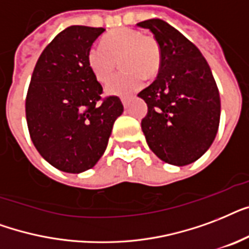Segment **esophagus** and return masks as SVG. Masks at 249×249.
Returning a JSON list of instances; mask_svg holds the SVG:
<instances>
[{"mask_svg": "<svg viewBox=\"0 0 249 249\" xmlns=\"http://www.w3.org/2000/svg\"><path fill=\"white\" fill-rule=\"evenodd\" d=\"M122 104H123V107H128V104H130V100L127 97H122Z\"/></svg>", "mask_w": 249, "mask_h": 249, "instance_id": "34e87169", "label": "esophagus"}]
</instances>
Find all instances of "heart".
<instances>
[{
  "label": "heart",
  "instance_id": "b5f03b06",
  "mask_svg": "<svg viewBox=\"0 0 249 249\" xmlns=\"http://www.w3.org/2000/svg\"><path fill=\"white\" fill-rule=\"evenodd\" d=\"M101 45L90 46L87 63L94 79L101 84L114 74L118 61L123 71L107 87L110 94H130L138 90L144 78L153 79L161 67V48L151 35L132 28H117L103 37Z\"/></svg>",
  "mask_w": 249,
  "mask_h": 249
}]
</instances>
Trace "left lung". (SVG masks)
<instances>
[{
	"label": "left lung",
	"instance_id": "8db88e82",
	"mask_svg": "<svg viewBox=\"0 0 249 249\" xmlns=\"http://www.w3.org/2000/svg\"><path fill=\"white\" fill-rule=\"evenodd\" d=\"M161 48V67L138 96L148 113L142 119L146 142L159 159L184 166L209 149L219 126L221 100L207 59L178 30L161 19L138 23Z\"/></svg>",
	"mask_w": 249,
	"mask_h": 249
}]
</instances>
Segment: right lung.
I'll list each match as a JSON object with an SVG mask.
<instances>
[{
	"instance_id": "1",
	"label": "right lung",
	"mask_w": 249,
	"mask_h": 249,
	"mask_svg": "<svg viewBox=\"0 0 249 249\" xmlns=\"http://www.w3.org/2000/svg\"><path fill=\"white\" fill-rule=\"evenodd\" d=\"M103 27L71 26L38 57L26 97V118L35 148L52 166L78 174L96 165L107 149L123 105L103 97L87 53Z\"/></svg>"
}]
</instances>
